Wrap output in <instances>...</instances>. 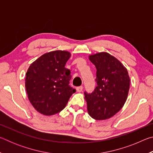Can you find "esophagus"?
I'll return each instance as SVG.
<instances>
[{"mask_svg": "<svg viewBox=\"0 0 153 153\" xmlns=\"http://www.w3.org/2000/svg\"><path fill=\"white\" fill-rule=\"evenodd\" d=\"M82 90H83V86H79V87H77L76 88L77 92H82Z\"/></svg>", "mask_w": 153, "mask_h": 153, "instance_id": "esophagus-1", "label": "esophagus"}]
</instances>
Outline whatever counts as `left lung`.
Returning <instances> with one entry per match:
<instances>
[{
  "instance_id": "1",
  "label": "left lung",
  "mask_w": 153,
  "mask_h": 153,
  "mask_svg": "<svg viewBox=\"0 0 153 153\" xmlns=\"http://www.w3.org/2000/svg\"><path fill=\"white\" fill-rule=\"evenodd\" d=\"M97 69V86L84 92L90 116L97 120L109 119L121 110L127 100L130 79L127 69L118 59L105 52L89 56Z\"/></svg>"
}]
</instances>
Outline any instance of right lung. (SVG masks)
Masks as SVG:
<instances>
[{"mask_svg":"<svg viewBox=\"0 0 153 153\" xmlns=\"http://www.w3.org/2000/svg\"><path fill=\"white\" fill-rule=\"evenodd\" d=\"M71 54L65 51L45 53L30 65L25 76L30 102L45 115L59 113L76 90L69 86L71 71L65 66Z\"/></svg>","mask_w":153,"mask_h":153,"instance_id":"add662e5","label":"right lung"}]
</instances>
